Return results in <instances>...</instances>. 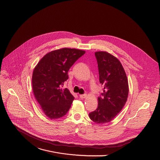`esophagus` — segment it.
<instances>
[{"label":"esophagus","instance_id":"obj_1","mask_svg":"<svg viewBox=\"0 0 160 160\" xmlns=\"http://www.w3.org/2000/svg\"><path fill=\"white\" fill-rule=\"evenodd\" d=\"M79 96H80V98L83 99V98H85L87 97V94H80Z\"/></svg>","mask_w":160,"mask_h":160}]
</instances>
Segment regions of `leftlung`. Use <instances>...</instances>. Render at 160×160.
<instances>
[{"label":"left lung","mask_w":160,"mask_h":160,"mask_svg":"<svg viewBox=\"0 0 160 160\" xmlns=\"http://www.w3.org/2000/svg\"><path fill=\"white\" fill-rule=\"evenodd\" d=\"M99 82L103 85L102 96L98 98L96 110L89 113L90 119L97 124L112 121L122 109L129 93L128 80L119 60L107 52H95Z\"/></svg>","instance_id":"left-lung-1"}]
</instances>
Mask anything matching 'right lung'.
Masks as SVG:
<instances>
[{"label":"right lung","instance_id":"obj_1","mask_svg":"<svg viewBox=\"0 0 160 160\" xmlns=\"http://www.w3.org/2000/svg\"><path fill=\"white\" fill-rule=\"evenodd\" d=\"M85 53L63 48L47 53L39 61L32 73V89L42 112L50 119H59L69 110L75 99L67 88L69 68Z\"/></svg>","mask_w":160,"mask_h":160}]
</instances>
